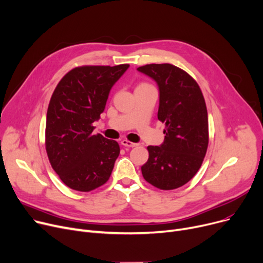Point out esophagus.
I'll return each instance as SVG.
<instances>
[{
	"instance_id": "esophagus-1",
	"label": "esophagus",
	"mask_w": 263,
	"mask_h": 263,
	"mask_svg": "<svg viewBox=\"0 0 263 263\" xmlns=\"http://www.w3.org/2000/svg\"><path fill=\"white\" fill-rule=\"evenodd\" d=\"M121 143H122V145L128 146V147H135V146L138 145V143H134V142H132V141H128V140H126V139H124V140H122Z\"/></svg>"
}]
</instances>
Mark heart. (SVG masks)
Returning <instances> with one entry per match:
<instances>
[{
	"label": "heart",
	"mask_w": 263,
	"mask_h": 263,
	"mask_svg": "<svg viewBox=\"0 0 263 263\" xmlns=\"http://www.w3.org/2000/svg\"><path fill=\"white\" fill-rule=\"evenodd\" d=\"M142 85H146V84H141V85H139V86H142Z\"/></svg>",
	"instance_id": "b5f03b06"
}]
</instances>
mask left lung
<instances>
[{"mask_svg":"<svg viewBox=\"0 0 263 263\" xmlns=\"http://www.w3.org/2000/svg\"><path fill=\"white\" fill-rule=\"evenodd\" d=\"M159 87L158 120L164 123V141L147 146L141 166L144 179L160 190L186 184L202 165L209 142L208 114L198 84L171 64H151L137 69Z\"/></svg>","mask_w":263,"mask_h":263,"instance_id":"1","label":"left lung"}]
</instances>
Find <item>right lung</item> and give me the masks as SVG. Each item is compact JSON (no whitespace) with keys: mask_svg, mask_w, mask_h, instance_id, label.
Returning <instances> with one entry per match:
<instances>
[{"mask_svg":"<svg viewBox=\"0 0 263 263\" xmlns=\"http://www.w3.org/2000/svg\"><path fill=\"white\" fill-rule=\"evenodd\" d=\"M129 65L82 66L56 86L46 114L45 149L50 163L69 188L89 192L109 179L119 143L95 135L109 91Z\"/></svg>","mask_w":263,"mask_h":263,"instance_id":"1","label":"right lung"}]
</instances>
